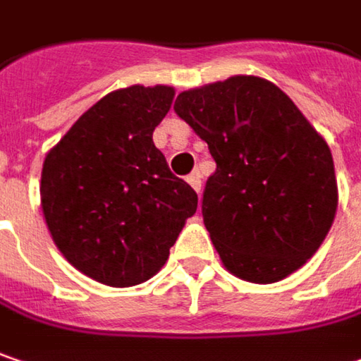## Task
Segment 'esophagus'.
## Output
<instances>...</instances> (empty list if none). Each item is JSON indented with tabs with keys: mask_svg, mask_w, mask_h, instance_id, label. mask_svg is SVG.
<instances>
[{
	"mask_svg": "<svg viewBox=\"0 0 361 361\" xmlns=\"http://www.w3.org/2000/svg\"><path fill=\"white\" fill-rule=\"evenodd\" d=\"M188 183L200 194V190H202V176H200V171H192L190 176H188Z\"/></svg>",
	"mask_w": 361,
	"mask_h": 361,
	"instance_id": "esophagus-1",
	"label": "esophagus"
}]
</instances>
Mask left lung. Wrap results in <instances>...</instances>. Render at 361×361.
Returning a JSON list of instances; mask_svg holds the SVG:
<instances>
[{
  "label": "left lung",
  "mask_w": 361,
  "mask_h": 361,
  "mask_svg": "<svg viewBox=\"0 0 361 361\" xmlns=\"http://www.w3.org/2000/svg\"><path fill=\"white\" fill-rule=\"evenodd\" d=\"M173 110L216 161L202 216L224 267L255 284L296 271L337 210L327 142L280 87L251 75L183 92Z\"/></svg>",
  "instance_id": "left-lung-1"
}]
</instances>
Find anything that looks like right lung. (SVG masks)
Returning a JSON list of instances; mask_svg holds the SVG:
<instances>
[{
  "label": "right lung",
  "instance_id": "1",
  "mask_svg": "<svg viewBox=\"0 0 361 361\" xmlns=\"http://www.w3.org/2000/svg\"><path fill=\"white\" fill-rule=\"evenodd\" d=\"M173 94L167 85L108 94L42 165L40 200L54 245L106 286L153 278L198 208V194L171 173L153 142Z\"/></svg>",
  "mask_w": 361,
  "mask_h": 361
}]
</instances>
